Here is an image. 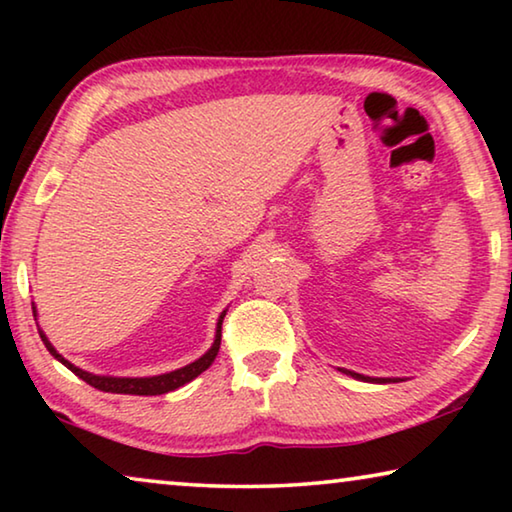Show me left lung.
Here are the masks:
<instances>
[{
  "label": "left lung",
  "mask_w": 512,
  "mask_h": 512,
  "mask_svg": "<svg viewBox=\"0 0 512 512\" xmlns=\"http://www.w3.org/2000/svg\"><path fill=\"white\" fill-rule=\"evenodd\" d=\"M343 370V368H341ZM345 375H352V377H357V379H363V381H375V384H386V381H391V379H372V377H363V375H357V372H352V370H343Z\"/></svg>",
  "instance_id": "left-lung-1"
}]
</instances>
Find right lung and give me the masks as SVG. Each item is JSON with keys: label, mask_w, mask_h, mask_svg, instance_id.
Masks as SVG:
<instances>
[{"label": "right lung", "mask_w": 512, "mask_h": 512, "mask_svg": "<svg viewBox=\"0 0 512 512\" xmlns=\"http://www.w3.org/2000/svg\"><path fill=\"white\" fill-rule=\"evenodd\" d=\"M36 316V314H33ZM223 316L225 311L219 318V325H216V339L214 345L210 350H207L201 359L189 363L185 368H178L173 372H167V375H158V377H101V375H92V372H85L81 368H76L74 363H69L63 354H58L54 345L47 341V336L42 334L40 329V339L42 343L47 345V350L54 354V357L63 363L65 368H69L74 372L76 377H81L85 384H90L94 388H99V391H106V393H121V395H162V393H169V391H176V388L185 386L187 381H192L194 377L201 375L203 370H207L212 366V361L216 359V354H219L221 348V325H223Z\"/></svg>", "instance_id": "obj_1"}]
</instances>
